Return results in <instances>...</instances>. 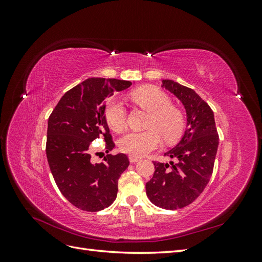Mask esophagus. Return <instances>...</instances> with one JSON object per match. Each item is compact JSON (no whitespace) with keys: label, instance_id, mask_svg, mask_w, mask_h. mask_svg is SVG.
Here are the masks:
<instances>
[{"label":"esophagus","instance_id":"obj_1","mask_svg":"<svg viewBox=\"0 0 262 262\" xmlns=\"http://www.w3.org/2000/svg\"><path fill=\"white\" fill-rule=\"evenodd\" d=\"M141 160V158L137 157V156H133V155H129V161L131 163H136V162H139Z\"/></svg>","mask_w":262,"mask_h":262}]
</instances>
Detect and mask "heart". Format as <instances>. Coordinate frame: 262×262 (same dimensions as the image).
<instances>
[{"mask_svg": "<svg viewBox=\"0 0 262 262\" xmlns=\"http://www.w3.org/2000/svg\"><path fill=\"white\" fill-rule=\"evenodd\" d=\"M131 98L150 113L146 131H129L119 139L118 145L122 152L133 156H144L162 143V137L168 143L177 141L185 130V116L178 107L171 105V99L156 86H142L131 93ZM105 119L110 129L120 131L126 121V110L122 101L110 98L105 106Z\"/></svg>", "mask_w": 262, "mask_h": 262, "instance_id": "obj_1", "label": "heart"}]
</instances>
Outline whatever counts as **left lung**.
<instances>
[{
	"label": "left lung",
	"instance_id": "8db88e82",
	"mask_svg": "<svg viewBox=\"0 0 262 262\" xmlns=\"http://www.w3.org/2000/svg\"><path fill=\"white\" fill-rule=\"evenodd\" d=\"M163 86L184 104L188 126L179 143L165 154L177 158V163L153 162L155 171L145 188L153 204L177 210L192 203L209 184L219 133L212 109L193 90L171 80H163Z\"/></svg>",
	"mask_w": 262,
	"mask_h": 262
}]
</instances>
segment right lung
<instances>
[{
    "instance_id": "obj_1",
    "label": "right lung",
    "mask_w": 262,
    "mask_h": 262,
    "mask_svg": "<svg viewBox=\"0 0 262 262\" xmlns=\"http://www.w3.org/2000/svg\"><path fill=\"white\" fill-rule=\"evenodd\" d=\"M131 82L92 77L63 95L48 120L46 154L61 193L74 207L97 212L117 198L118 179L128 168L125 154H107L104 162L91 161L90 145L104 138L106 153L115 147L105 119L107 98Z\"/></svg>"
}]
</instances>
